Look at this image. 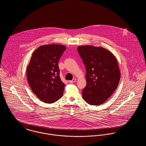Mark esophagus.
<instances>
[{
  "instance_id": "esophagus-1",
  "label": "esophagus",
  "mask_w": 146,
  "mask_h": 146,
  "mask_svg": "<svg viewBox=\"0 0 146 146\" xmlns=\"http://www.w3.org/2000/svg\"><path fill=\"white\" fill-rule=\"evenodd\" d=\"M76 81V79H73L72 80H70V81H69V83H74Z\"/></svg>"
}]
</instances>
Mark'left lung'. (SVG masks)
Wrapping results in <instances>:
<instances>
[{
  "label": "left lung",
  "mask_w": 146,
  "mask_h": 146,
  "mask_svg": "<svg viewBox=\"0 0 146 146\" xmlns=\"http://www.w3.org/2000/svg\"><path fill=\"white\" fill-rule=\"evenodd\" d=\"M77 50L86 68L83 98L90 105L102 104L118 87L120 72L117 60L109 50L101 46H79Z\"/></svg>",
  "instance_id": "left-lung-1"
}]
</instances>
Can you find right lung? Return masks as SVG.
<instances>
[{"label": "right lung", "instance_id": "add662e5", "mask_svg": "<svg viewBox=\"0 0 146 146\" xmlns=\"http://www.w3.org/2000/svg\"><path fill=\"white\" fill-rule=\"evenodd\" d=\"M66 49L60 44L40 46L32 54L27 67L31 90L45 103H54L62 97L65 85L60 77L58 63Z\"/></svg>", "mask_w": 146, "mask_h": 146}]
</instances>
